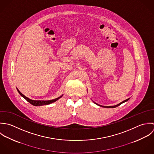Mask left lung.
Segmentation results:
<instances>
[{
  "label": "left lung",
  "mask_w": 154,
  "mask_h": 154,
  "mask_svg": "<svg viewBox=\"0 0 154 154\" xmlns=\"http://www.w3.org/2000/svg\"><path fill=\"white\" fill-rule=\"evenodd\" d=\"M128 100H129V98H128V99H126V100H124V101H123L122 102L120 103H119V104H118V105H114V106H102V105H98V104L96 103L95 102H94V103H96V105H97L100 106H102V107H104V108H116V107H117L118 106L120 105L121 104H122V103H124V102H125L127 101Z\"/></svg>",
  "instance_id": "1"
}]
</instances>
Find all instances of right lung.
Returning a JSON list of instances; mask_svg holds the SVG:
<instances>
[{
    "instance_id": "right-lung-1",
    "label": "right lung",
    "mask_w": 154,
    "mask_h": 154,
    "mask_svg": "<svg viewBox=\"0 0 154 154\" xmlns=\"http://www.w3.org/2000/svg\"><path fill=\"white\" fill-rule=\"evenodd\" d=\"M17 91H18V93L20 94L21 96H22L26 100H27L30 103H31V105H32L34 106H41V105H48V104L52 103L57 101L58 99H59L62 96V95L61 96H60L58 98H56V99H52V100H31L30 99L28 98L27 97H26V96H24L23 94H22L19 91V90L18 89H17Z\"/></svg>"
}]
</instances>
